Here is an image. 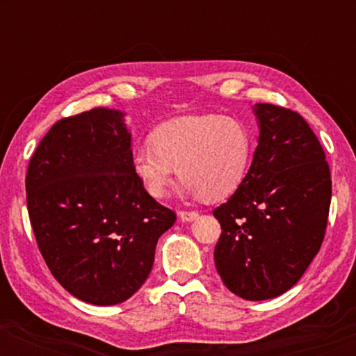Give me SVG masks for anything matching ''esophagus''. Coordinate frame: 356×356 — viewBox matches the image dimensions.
Instances as JSON below:
<instances>
[{
	"instance_id": "esophagus-1",
	"label": "esophagus",
	"mask_w": 356,
	"mask_h": 356,
	"mask_svg": "<svg viewBox=\"0 0 356 356\" xmlns=\"http://www.w3.org/2000/svg\"><path fill=\"white\" fill-rule=\"evenodd\" d=\"M179 217H181L183 222H193L199 217V212H196V211H181V212H179Z\"/></svg>"
}]
</instances>
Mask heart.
I'll return each instance as SVG.
<instances>
[{
    "label": "heart",
    "mask_w": 356,
    "mask_h": 356,
    "mask_svg": "<svg viewBox=\"0 0 356 356\" xmlns=\"http://www.w3.org/2000/svg\"><path fill=\"white\" fill-rule=\"evenodd\" d=\"M252 136L243 121L222 115L181 116L160 124L152 143L138 144L131 163L150 196L163 197L178 173L183 193L222 199L245 179Z\"/></svg>",
    "instance_id": "1"
}]
</instances>
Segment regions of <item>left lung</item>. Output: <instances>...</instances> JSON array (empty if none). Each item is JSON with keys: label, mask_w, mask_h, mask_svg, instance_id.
<instances>
[{"label": "left lung", "mask_w": 356, "mask_h": 356, "mask_svg": "<svg viewBox=\"0 0 356 356\" xmlns=\"http://www.w3.org/2000/svg\"><path fill=\"white\" fill-rule=\"evenodd\" d=\"M252 111L257 147L235 194L213 211L222 227L213 259L228 290L261 301L290 290L318 254L332 181L303 116L270 104Z\"/></svg>", "instance_id": "obj_1"}]
</instances>
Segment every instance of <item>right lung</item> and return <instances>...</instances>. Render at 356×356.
Segmentation results:
<instances>
[{"label":"right lung","mask_w":356,"mask_h":356,"mask_svg":"<svg viewBox=\"0 0 356 356\" xmlns=\"http://www.w3.org/2000/svg\"><path fill=\"white\" fill-rule=\"evenodd\" d=\"M120 110L63 118L40 140L26 178L27 209L48 269L86 303H123L152 270L159 238L177 220L131 163Z\"/></svg>","instance_id":"right-lung-1"}]
</instances>
